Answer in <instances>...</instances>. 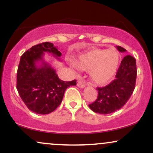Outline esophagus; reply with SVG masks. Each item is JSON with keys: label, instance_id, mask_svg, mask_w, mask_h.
<instances>
[{"label": "esophagus", "instance_id": "34e87169", "mask_svg": "<svg viewBox=\"0 0 153 153\" xmlns=\"http://www.w3.org/2000/svg\"><path fill=\"white\" fill-rule=\"evenodd\" d=\"M77 85H78L79 88H85V86L84 82L81 81V80H78V82H77Z\"/></svg>", "mask_w": 153, "mask_h": 153}]
</instances>
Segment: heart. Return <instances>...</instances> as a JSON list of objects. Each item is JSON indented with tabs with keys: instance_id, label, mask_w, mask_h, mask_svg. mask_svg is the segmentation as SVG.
<instances>
[{
	"instance_id": "b5f03b06",
	"label": "heart",
	"mask_w": 153,
	"mask_h": 153,
	"mask_svg": "<svg viewBox=\"0 0 153 153\" xmlns=\"http://www.w3.org/2000/svg\"><path fill=\"white\" fill-rule=\"evenodd\" d=\"M75 63L79 69L89 71V77L93 83L104 85L117 73L119 54L114 49H92L80 54Z\"/></svg>"
}]
</instances>
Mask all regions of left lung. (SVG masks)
Masks as SVG:
<instances>
[{
    "label": "left lung",
    "instance_id": "1",
    "mask_svg": "<svg viewBox=\"0 0 153 153\" xmlns=\"http://www.w3.org/2000/svg\"><path fill=\"white\" fill-rule=\"evenodd\" d=\"M117 48L121 52L127 51L120 46H117ZM136 78V59L131 55L125 56L117 71L115 80L106 86L96 88L98 98L88 105L89 108L93 111L102 114L120 109L132 94Z\"/></svg>",
    "mask_w": 153,
    "mask_h": 153
}]
</instances>
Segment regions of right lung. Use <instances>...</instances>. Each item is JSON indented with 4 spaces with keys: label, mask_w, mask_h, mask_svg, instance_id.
I'll return each mask as SVG.
<instances>
[{
    "label": "right lung",
    "mask_w": 153,
    "mask_h": 153,
    "mask_svg": "<svg viewBox=\"0 0 153 153\" xmlns=\"http://www.w3.org/2000/svg\"><path fill=\"white\" fill-rule=\"evenodd\" d=\"M45 52L57 59L62 55L50 42L34 45L24 52L20 59L17 71V91L21 99L29 110L39 114H47L59 106L65 91L76 80H61L55 70L44 60ZM41 62L40 66L37 63Z\"/></svg>",
    "instance_id": "1"
}]
</instances>
